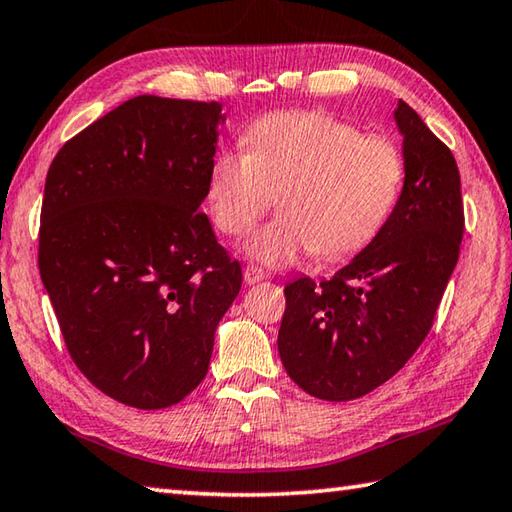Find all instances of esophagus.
<instances>
[{
	"instance_id": "34e87169",
	"label": "esophagus",
	"mask_w": 512,
	"mask_h": 512,
	"mask_svg": "<svg viewBox=\"0 0 512 512\" xmlns=\"http://www.w3.org/2000/svg\"><path fill=\"white\" fill-rule=\"evenodd\" d=\"M262 280H266V271H262V268L253 266V264L244 268V282H246L248 286H253V284L262 282Z\"/></svg>"
}]
</instances>
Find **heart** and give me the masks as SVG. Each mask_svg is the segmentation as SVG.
Masks as SVG:
<instances>
[{
    "label": "heart",
    "instance_id": "b5f03b06",
    "mask_svg": "<svg viewBox=\"0 0 512 512\" xmlns=\"http://www.w3.org/2000/svg\"><path fill=\"white\" fill-rule=\"evenodd\" d=\"M405 159L385 136L322 111H280L250 125L244 152L212 159L206 206L232 237L253 228L273 206L282 210L246 241V255L291 266L315 250L338 259L365 248L396 208Z\"/></svg>",
    "mask_w": 512,
    "mask_h": 512
}]
</instances>
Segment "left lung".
<instances>
[{
  "label": "left lung",
  "instance_id": "8db88e82",
  "mask_svg": "<svg viewBox=\"0 0 512 512\" xmlns=\"http://www.w3.org/2000/svg\"><path fill=\"white\" fill-rule=\"evenodd\" d=\"M405 181L383 230L331 277L284 288L277 349L293 383L351 401L392 378L430 331L463 237L459 167L423 118L398 100Z\"/></svg>",
  "mask_w": 512,
  "mask_h": 512
}]
</instances>
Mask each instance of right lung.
Returning a JSON list of instances; mask_svg holds the SVG:
<instances>
[{"mask_svg":"<svg viewBox=\"0 0 512 512\" xmlns=\"http://www.w3.org/2000/svg\"><path fill=\"white\" fill-rule=\"evenodd\" d=\"M219 102L136 96L55 154L40 275L73 362L138 410L183 401L203 376L241 266L201 212Z\"/></svg>","mask_w":512,"mask_h":512,"instance_id":"obj_1","label":"right lung"}]
</instances>
